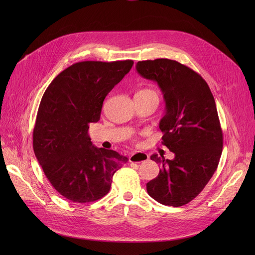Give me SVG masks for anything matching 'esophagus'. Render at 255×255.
I'll return each instance as SVG.
<instances>
[{
	"label": "esophagus",
	"instance_id": "esophagus-1",
	"mask_svg": "<svg viewBox=\"0 0 255 255\" xmlns=\"http://www.w3.org/2000/svg\"><path fill=\"white\" fill-rule=\"evenodd\" d=\"M148 159H149L148 154L142 153V152H137V153L132 154V155L129 157V161H130V162L139 163V162L146 161V160H148Z\"/></svg>",
	"mask_w": 255,
	"mask_h": 255
}]
</instances>
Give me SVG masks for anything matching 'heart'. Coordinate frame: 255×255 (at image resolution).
Instances as JSON below:
<instances>
[{
    "instance_id": "1",
    "label": "heart",
    "mask_w": 255,
    "mask_h": 255,
    "mask_svg": "<svg viewBox=\"0 0 255 255\" xmlns=\"http://www.w3.org/2000/svg\"><path fill=\"white\" fill-rule=\"evenodd\" d=\"M136 95H139V96H153V97L158 98L157 93L155 91L151 90V89H142V90H140L136 93Z\"/></svg>"
}]
</instances>
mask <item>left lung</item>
Here are the masks:
<instances>
[{
  "label": "left lung",
  "instance_id": "obj_1",
  "mask_svg": "<svg viewBox=\"0 0 255 255\" xmlns=\"http://www.w3.org/2000/svg\"><path fill=\"white\" fill-rule=\"evenodd\" d=\"M136 70L163 93L166 109L159 128L162 144L175 153L172 160L151 156L161 169L146 183V191L162 205L184 206L203 191L221 157L223 134L215 99L206 80L177 61H139Z\"/></svg>",
  "mask_w": 255,
  "mask_h": 255
}]
</instances>
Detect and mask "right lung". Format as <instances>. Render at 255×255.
<instances>
[{
	"instance_id": "right-lung-1",
	"label": "right lung",
	"mask_w": 255,
	"mask_h": 255,
	"mask_svg": "<svg viewBox=\"0 0 255 255\" xmlns=\"http://www.w3.org/2000/svg\"><path fill=\"white\" fill-rule=\"evenodd\" d=\"M132 60L84 61L56 76L40 102L33 148L44 175L62 196L92 203L110 192L115 172L127 157L95 148L90 123L100 120L105 97L130 71Z\"/></svg>"
}]
</instances>
